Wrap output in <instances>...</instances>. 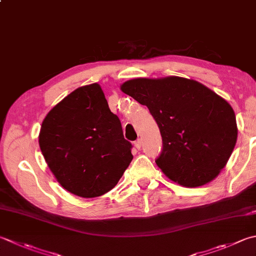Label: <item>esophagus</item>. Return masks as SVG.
<instances>
[{
	"mask_svg": "<svg viewBox=\"0 0 256 256\" xmlns=\"http://www.w3.org/2000/svg\"><path fill=\"white\" fill-rule=\"evenodd\" d=\"M134 146H135V148H138V150H140L141 148V146H142V142H141V140H136V141L134 142Z\"/></svg>",
	"mask_w": 256,
	"mask_h": 256,
	"instance_id": "esophagus-1",
	"label": "esophagus"
}]
</instances>
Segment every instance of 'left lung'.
I'll return each mask as SVG.
<instances>
[{"label":"left lung","instance_id":"8db88e82","mask_svg":"<svg viewBox=\"0 0 256 256\" xmlns=\"http://www.w3.org/2000/svg\"><path fill=\"white\" fill-rule=\"evenodd\" d=\"M122 92L146 105L162 135L158 166L182 186L198 188L218 176L238 140L231 105L195 80L133 78Z\"/></svg>","mask_w":256,"mask_h":256}]
</instances>
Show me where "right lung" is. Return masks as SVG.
Wrapping results in <instances>:
<instances>
[{
    "mask_svg": "<svg viewBox=\"0 0 256 256\" xmlns=\"http://www.w3.org/2000/svg\"><path fill=\"white\" fill-rule=\"evenodd\" d=\"M38 144L62 186L81 198L108 193L131 163L132 144L98 83L74 90L43 120Z\"/></svg>",
    "mask_w": 256,
    "mask_h": 256,
    "instance_id": "add662e5",
    "label": "right lung"
}]
</instances>
